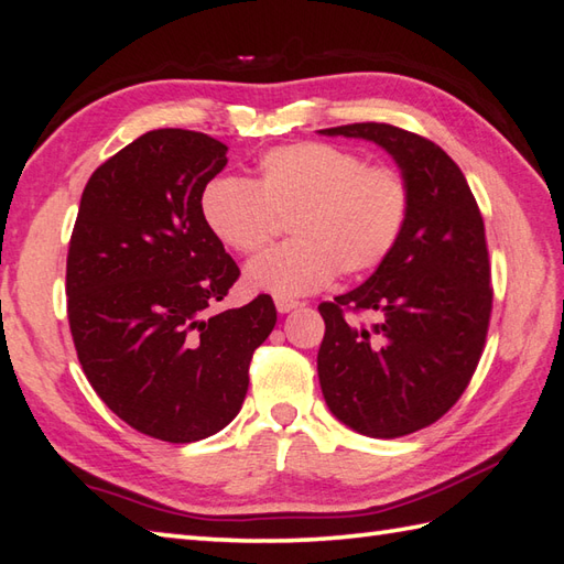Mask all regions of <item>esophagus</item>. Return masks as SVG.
Instances as JSON below:
<instances>
[{
    "label": "esophagus",
    "mask_w": 564,
    "mask_h": 564,
    "mask_svg": "<svg viewBox=\"0 0 564 564\" xmlns=\"http://www.w3.org/2000/svg\"><path fill=\"white\" fill-rule=\"evenodd\" d=\"M297 305H301V303H297L295 297H275V310H279L281 315L291 313V310H295Z\"/></svg>",
    "instance_id": "obj_1"
}]
</instances>
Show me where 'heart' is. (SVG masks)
Segmentation results:
<instances>
[{"label": "heart", "mask_w": 564, "mask_h": 564, "mask_svg": "<svg viewBox=\"0 0 564 564\" xmlns=\"http://www.w3.org/2000/svg\"><path fill=\"white\" fill-rule=\"evenodd\" d=\"M412 194L400 170L366 164L329 142H291L261 154L254 184L218 176L200 194V218L237 254L267 249L289 218L291 242L254 259L245 281L275 297L313 293L334 275L378 269L400 242Z\"/></svg>", "instance_id": "heart-1"}]
</instances>
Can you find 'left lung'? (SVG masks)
Listing matches in <instances>:
<instances>
[{"label": "left lung", "mask_w": 564, "mask_h": 564, "mask_svg": "<svg viewBox=\"0 0 564 564\" xmlns=\"http://www.w3.org/2000/svg\"><path fill=\"white\" fill-rule=\"evenodd\" d=\"M319 133L386 148L412 194L390 257L358 289L319 305L322 394L332 414L358 434H414L460 400L485 351L492 269L482 213L460 166L436 142L388 123ZM346 312H373L377 322L358 326Z\"/></svg>", "instance_id": "8db88e82"}]
</instances>
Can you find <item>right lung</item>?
<instances>
[{"mask_svg":"<svg viewBox=\"0 0 564 564\" xmlns=\"http://www.w3.org/2000/svg\"><path fill=\"white\" fill-rule=\"evenodd\" d=\"M225 152L196 130H150L89 176L69 237L67 319L84 376L116 416L170 443L232 422L275 325L271 295L210 313L239 279L200 218Z\"/></svg>","mask_w":564,"mask_h":564,"instance_id":"add662e5","label":"right lung"}]
</instances>
